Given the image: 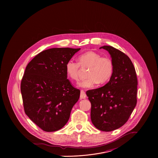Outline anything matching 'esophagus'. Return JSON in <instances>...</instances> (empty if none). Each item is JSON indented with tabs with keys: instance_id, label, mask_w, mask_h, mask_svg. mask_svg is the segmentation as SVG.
I'll return each mask as SVG.
<instances>
[{
	"instance_id": "esophagus-1",
	"label": "esophagus",
	"mask_w": 158,
	"mask_h": 158,
	"mask_svg": "<svg viewBox=\"0 0 158 158\" xmlns=\"http://www.w3.org/2000/svg\"><path fill=\"white\" fill-rule=\"evenodd\" d=\"M86 98V94L85 92L83 90H81L80 91V98L81 99H84Z\"/></svg>"
}]
</instances>
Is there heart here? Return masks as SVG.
Segmentation results:
<instances>
[{"label": "heart", "mask_w": 158, "mask_h": 158, "mask_svg": "<svg viewBox=\"0 0 158 158\" xmlns=\"http://www.w3.org/2000/svg\"><path fill=\"white\" fill-rule=\"evenodd\" d=\"M80 67L89 68L87 72L88 77L78 84L79 86L85 88H92L98 83H106L110 80L114 70V64L110 58L102 56L94 52H87L79 56L78 63L73 60L68 61L66 64L68 77L72 80L78 81Z\"/></svg>", "instance_id": "obj_1"}]
</instances>
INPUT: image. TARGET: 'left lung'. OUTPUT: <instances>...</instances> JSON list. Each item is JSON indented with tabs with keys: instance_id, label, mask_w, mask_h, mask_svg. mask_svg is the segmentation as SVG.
<instances>
[{
	"instance_id": "1",
	"label": "left lung",
	"mask_w": 158,
	"mask_h": 158,
	"mask_svg": "<svg viewBox=\"0 0 158 158\" xmlns=\"http://www.w3.org/2000/svg\"><path fill=\"white\" fill-rule=\"evenodd\" d=\"M107 50L114 64L113 75L104 86L86 92L91 103L93 125L103 131L122 127L128 120L137 103V79L130 58L112 46L100 47Z\"/></svg>"
}]
</instances>
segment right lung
Masks as SVG:
<instances>
[{"mask_svg":"<svg viewBox=\"0 0 158 158\" xmlns=\"http://www.w3.org/2000/svg\"><path fill=\"white\" fill-rule=\"evenodd\" d=\"M80 48H52L28 64L21 84L27 115L43 131L53 132L68 122L80 90L68 79L66 64Z\"/></svg>","mask_w":158,"mask_h":158,"instance_id":"obj_1","label":"right lung"}]
</instances>
